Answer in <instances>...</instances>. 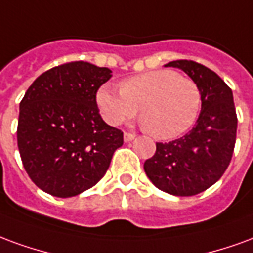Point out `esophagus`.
<instances>
[{
  "label": "esophagus",
  "mask_w": 253,
  "mask_h": 253,
  "mask_svg": "<svg viewBox=\"0 0 253 253\" xmlns=\"http://www.w3.org/2000/svg\"><path fill=\"white\" fill-rule=\"evenodd\" d=\"M134 137H136V134H133V133H128V132H125V133H124L125 143H129V141H132V140H134Z\"/></svg>",
  "instance_id": "esophagus-1"
}]
</instances>
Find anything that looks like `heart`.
Returning <instances> with one entry per match:
<instances>
[{
  "instance_id": "obj_1",
  "label": "heart",
  "mask_w": 253,
  "mask_h": 253,
  "mask_svg": "<svg viewBox=\"0 0 253 253\" xmlns=\"http://www.w3.org/2000/svg\"><path fill=\"white\" fill-rule=\"evenodd\" d=\"M97 105L109 124L119 125L137 113L147 132L169 140L186 133L200 114L201 90L172 70H156L124 81L120 90L101 86Z\"/></svg>"
}]
</instances>
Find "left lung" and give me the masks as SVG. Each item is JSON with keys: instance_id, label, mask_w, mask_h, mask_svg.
Here are the masks:
<instances>
[{"instance_id": "8db88e82", "label": "left lung", "mask_w": 253, "mask_h": 253, "mask_svg": "<svg viewBox=\"0 0 253 253\" xmlns=\"http://www.w3.org/2000/svg\"><path fill=\"white\" fill-rule=\"evenodd\" d=\"M185 71L201 90V113L194 128L169 143H156L144 171L158 189L178 197L200 194L220 179L233 155L236 116L233 94L210 68L193 60L165 64Z\"/></svg>"}]
</instances>
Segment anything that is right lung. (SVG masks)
Returning a JSON list of instances; mask_svg holds the SVG:
<instances>
[{"label": "right lung", "mask_w": 253, "mask_h": 253, "mask_svg": "<svg viewBox=\"0 0 253 253\" xmlns=\"http://www.w3.org/2000/svg\"><path fill=\"white\" fill-rule=\"evenodd\" d=\"M112 70L87 62L53 67L35 79L20 102L17 145L39 189L68 198L106 174L123 132L105 123L95 94Z\"/></svg>", "instance_id": "1"}]
</instances>
